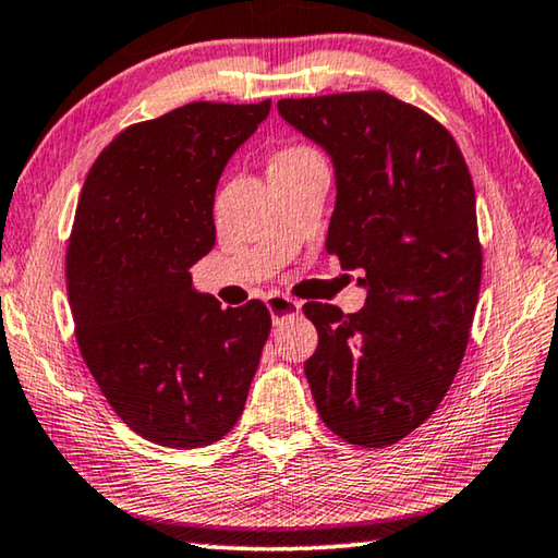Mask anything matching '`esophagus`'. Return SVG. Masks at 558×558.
I'll list each match as a JSON object with an SVG mask.
<instances>
[{
  "mask_svg": "<svg viewBox=\"0 0 558 558\" xmlns=\"http://www.w3.org/2000/svg\"><path fill=\"white\" fill-rule=\"evenodd\" d=\"M267 308H269L274 324H281V320H284V318H291V316H299L301 314L299 301L289 299L284 294H271L267 299Z\"/></svg>",
  "mask_w": 558,
  "mask_h": 558,
  "instance_id": "obj_1",
  "label": "esophagus"
}]
</instances>
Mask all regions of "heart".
I'll return each instance as SVG.
<instances>
[{
    "label": "heart",
    "instance_id": "1",
    "mask_svg": "<svg viewBox=\"0 0 558 558\" xmlns=\"http://www.w3.org/2000/svg\"><path fill=\"white\" fill-rule=\"evenodd\" d=\"M316 151L311 146H289V149H281L277 156H274L271 163H289V161H301L314 156Z\"/></svg>",
    "mask_w": 558,
    "mask_h": 558
}]
</instances>
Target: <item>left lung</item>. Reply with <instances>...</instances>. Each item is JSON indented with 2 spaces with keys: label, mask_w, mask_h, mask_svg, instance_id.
Here are the masks:
<instances>
[{
  "label": "left lung",
  "mask_w": 558,
  "mask_h": 558,
  "mask_svg": "<svg viewBox=\"0 0 558 558\" xmlns=\"http://www.w3.org/2000/svg\"><path fill=\"white\" fill-rule=\"evenodd\" d=\"M277 107L333 161L326 250L367 289L357 314L304 306L318 330L304 365L316 409L348 444H397L441 404L471 338L483 277L473 179L444 124L383 90Z\"/></svg>",
  "instance_id": "8db88e82"
}]
</instances>
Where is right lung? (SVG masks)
I'll list each match as a JSON object with an SVG mask.
<instances>
[{"label": "right lung", "instance_id": "1", "mask_svg": "<svg viewBox=\"0 0 558 558\" xmlns=\"http://www.w3.org/2000/svg\"><path fill=\"white\" fill-rule=\"evenodd\" d=\"M271 102H191L126 126L75 208L65 279L83 360L114 414L169 448L218 441L247 402L271 316L193 289L215 244V189Z\"/></svg>", "mask_w": 558, "mask_h": 558}]
</instances>
